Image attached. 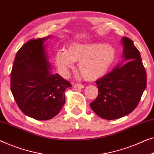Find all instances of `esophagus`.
Instances as JSON below:
<instances>
[{"instance_id":"obj_1","label":"esophagus","mask_w":154,"mask_h":154,"mask_svg":"<svg viewBox=\"0 0 154 154\" xmlns=\"http://www.w3.org/2000/svg\"><path fill=\"white\" fill-rule=\"evenodd\" d=\"M73 88L75 89H82L84 88V85L80 83H75L73 85Z\"/></svg>"}]
</instances>
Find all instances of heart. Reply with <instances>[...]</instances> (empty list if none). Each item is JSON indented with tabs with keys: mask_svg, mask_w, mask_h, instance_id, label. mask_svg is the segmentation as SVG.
Listing matches in <instances>:
<instances>
[{
	"mask_svg": "<svg viewBox=\"0 0 154 154\" xmlns=\"http://www.w3.org/2000/svg\"><path fill=\"white\" fill-rule=\"evenodd\" d=\"M117 57L112 46L104 43L73 42L66 51H57L55 62L62 74L73 68L74 62L79 61L78 70L83 79L94 81L108 72Z\"/></svg>",
	"mask_w": 154,
	"mask_h": 154,
	"instance_id": "b5f03b06",
	"label": "heart"
}]
</instances>
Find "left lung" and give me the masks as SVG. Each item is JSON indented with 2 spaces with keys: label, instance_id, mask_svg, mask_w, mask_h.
Instances as JSON below:
<instances>
[{
  "label": "left lung",
  "instance_id": "8db88e82",
  "mask_svg": "<svg viewBox=\"0 0 154 154\" xmlns=\"http://www.w3.org/2000/svg\"><path fill=\"white\" fill-rule=\"evenodd\" d=\"M123 62L112 72L96 81L99 94L90 103L99 117L108 120L128 115L136 108L146 86V74L140 51L132 40L124 37Z\"/></svg>",
  "mask_w": 154,
  "mask_h": 154
}]
</instances>
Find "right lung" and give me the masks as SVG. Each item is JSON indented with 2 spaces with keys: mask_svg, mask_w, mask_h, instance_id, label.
<instances>
[{
  "mask_svg": "<svg viewBox=\"0 0 154 154\" xmlns=\"http://www.w3.org/2000/svg\"><path fill=\"white\" fill-rule=\"evenodd\" d=\"M44 38L29 40L17 53L11 72V91L23 114L37 120L52 119L65 103L69 82L51 72Z\"/></svg>",
  "mask_w": 154,
  "mask_h": 154,
  "instance_id": "1",
  "label": "right lung"
}]
</instances>
